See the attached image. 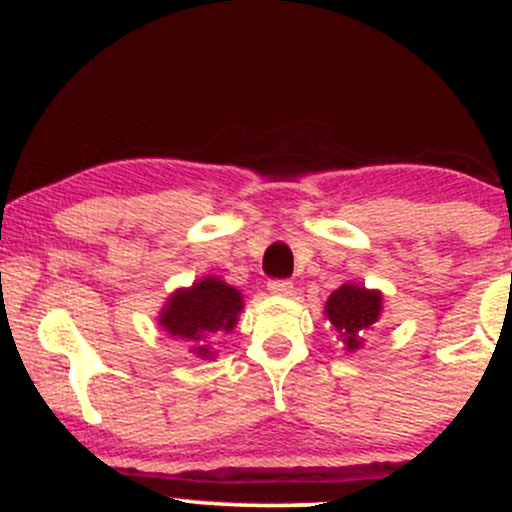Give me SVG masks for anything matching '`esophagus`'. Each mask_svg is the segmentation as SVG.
Returning a JSON list of instances; mask_svg holds the SVG:
<instances>
[{"label":"esophagus","mask_w":512,"mask_h":512,"mask_svg":"<svg viewBox=\"0 0 512 512\" xmlns=\"http://www.w3.org/2000/svg\"><path fill=\"white\" fill-rule=\"evenodd\" d=\"M267 291L274 293V296H291L293 284L289 279H272L267 284Z\"/></svg>","instance_id":"1"}]
</instances>
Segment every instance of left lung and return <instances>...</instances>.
<instances>
[{
  "instance_id": "1",
  "label": "left lung",
  "mask_w": 512,
  "mask_h": 512,
  "mask_svg": "<svg viewBox=\"0 0 512 512\" xmlns=\"http://www.w3.org/2000/svg\"><path fill=\"white\" fill-rule=\"evenodd\" d=\"M380 313H383V293L356 284L339 286L325 305L327 320L339 334L346 351L361 349L363 334L378 322Z\"/></svg>"
}]
</instances>
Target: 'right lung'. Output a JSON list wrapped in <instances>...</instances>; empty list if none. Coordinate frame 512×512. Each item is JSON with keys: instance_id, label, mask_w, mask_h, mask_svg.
<instances>
[{"instance_id": "obj_1", "label": "right lung", "mask_w": 512, "mask_h": 512, "mask_svg": "<svg viewBox=\"0 0 512 512\" xmlns=\"http://www.w3.org/2000/svg\"><path fill=\"white\" fill-rule=\"evenodd\" d=\"M243 296L238 289L223 284L216 276H207L192 284L190 289L175 291L161 310V327L173 337L192 342L197 356H214L209 351L207 339L219 332H231L236 327Z\"/></svg>"}]
</instances>
